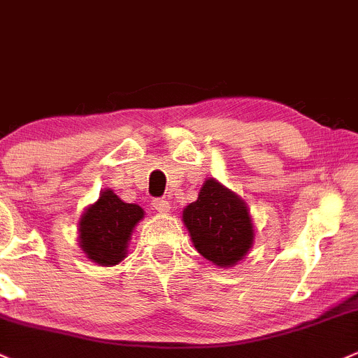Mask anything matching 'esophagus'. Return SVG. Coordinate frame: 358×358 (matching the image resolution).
Masks as SVG:
<instances>
[{"label":"esophagus","mask_w":358,"mask_h":358,"mask_svg":"<svg viewBox=\"0 0 358 358\" xmlns=\"http://www.w3.org/2000/svg\"><path fill=\"white\" fill-rule=\"evenodd\" d=\"M155 209L159 212V214H170L171 206L166 199H158L155 200Z\"/></svg>","instance_id":"34e87169"}]
</instances>
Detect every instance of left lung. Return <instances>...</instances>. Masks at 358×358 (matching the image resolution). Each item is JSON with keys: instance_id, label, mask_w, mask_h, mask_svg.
I'll use <instances>...</instances> for the list:
<instances>
[{"instance_id": "1", "label": "left lung", "mask_w": 358, "mask_h": 358, "mask_svg": "<svg viewBox=\"0 0 358 358\" xmlns=\"http://www.w3.org/2000/svg\"><path fill=\"white\" fill-rule=\"evenodd\" d=\"M183 224L195 250L221 268L238 265L255 241L246 202L219 180L207 178L195 202L183 209Z\"/></svg>"}]
</instances>
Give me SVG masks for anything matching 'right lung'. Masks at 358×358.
I'll use <instances>...</instances> for the list:
<instances>
[{"mask_svg": "<svg viewBox=\"0 0 358 358\" xmlns=\"http://www.w3.org/2000/svg\"><path fill=\"white\" fill-rule=\"evenodd\" d=\"M144 219V209L127 203L105 188L96 202L83 210L78 224V245L90 262L113 266L127 257L132 231Z\"/></svg>", "mask_w": 358, "mask_h": 358, "instance_id": "right-lung-1", "label": "right lung"}]
</instances>
